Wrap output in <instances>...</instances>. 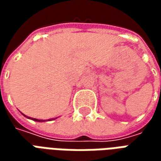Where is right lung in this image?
Segmentation results:
<instances>
[{
    "label": "right lung",
    "mask_w": 161,
    "mask_h": 161,
    "mask_svg": "<svg viewBox=\"0 0 161 161\" xmlns=\"http://www.w3.org/2000/svg\"><path fill=\"white\" fill-rule=\"evenodd\" d=\"M24 116H26V118H29V119H32V120H33V121H39V122H42V121H46V120H39V119H35V118H31V117H27L26 115H25L24 114H22ZM56 118H53V119H49V120H47V121H52V120H55Z\"/></svg>",
    "instance_id": "obj_1"
}]
</instances>
